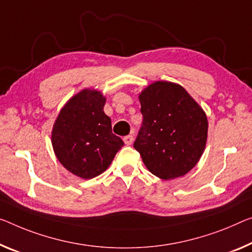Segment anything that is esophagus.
I'll return each mask as SVG.
<instances>
[{
	"instance_id": "esophagus-1",
	"label": "esophagus",
	"mask_w": 252,
	"mask_h": 252,
	"mask_svg": "<svg viewBox=\"0 0 252 252\" xmlns=\"http://www.w3.org/2000/svg\"><path fill=\"white\" fill-rule=\"evenodd\" d=\"M133 139H134L133 135H127V136L124 137V142H125L126 145H130L131 143H133Z\"/></svg>"
}]
</instances>
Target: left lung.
Wrapping results in <instances>:
<instances>
[{
  "mask_svg": "<svg viewBox=\"0 0 252 252\" xmlns=\"http://www.w3.org/2000/svg\"><path fill=\"white\" fill-rule=\"evenodd\" d=\"M143 123L134 142L146 168L163 180L183 177L205 150L206 114L179 84L157 81L139 94Z\"/></svg>",
  "mask_w": 252,
  "mask_h": 252,
  "instance_id": "1",
  "label": "left lung"
}]
</instances>
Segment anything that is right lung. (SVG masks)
Here are the masks:
<instances>
[{"label": "right lung", "mask_w": 252, "mask_h": 252, "mask_svg": "<svg viewBox=\"0 0 252 252\" xmlns=\"http://www.w3.org/2000/svg\"><path fill=\"white\" fill-rule=\"evenodd\" d=\"M104 103L101 92L84 89L62 108L53 127L52 144L57 158L83 179L101 175L124 146L123 139L113 134Z\"/></svg>", "instance_id": "obj_1"}]
</instances>
